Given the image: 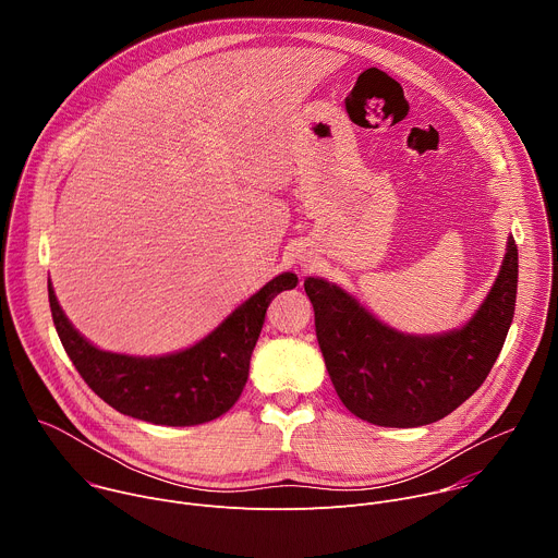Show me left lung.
Wrapping results in <instances>:
<instances>
[{
	"label": "left lung",
	"instance_id": "1",
	"mask_svg": "<svg viewBox=\"0 0 558 558\" xmlns=\"http://www.w3.org/2000/svg\"><path fill=\"white\" fill-rule=\"evenodd\" d=\"M519 254L508 235L495 284L452 331H397L325 278H304L315 311V336L342 404L360 420L390 428L439 422L484 384L514 317Z\"/></svg>",
	"mask_w": 558,
	"mask_h": 558
}]
</instances>
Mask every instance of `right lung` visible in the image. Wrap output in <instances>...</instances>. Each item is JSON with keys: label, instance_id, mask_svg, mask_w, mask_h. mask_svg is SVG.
Masks as SVG:
<instances>
[{"label": "right lung", "instance_id": "1", "mask_svg": "<svg viewBox=\"0 0 558 558\" xmlns=\"http://www.w3.org/2000/svg\"><path fill=\"white\" fill-rule=\"evenodd\" d=\"M284 271L260 287L196 344L166 355H125L95 347L65 317L48 280L59 340L74 368L114 411L161 426H196L225 415L241 397L269 302L293 289Z\"/></svg>", "mask_w": 558, "mask_h": 558}]
</instances>
